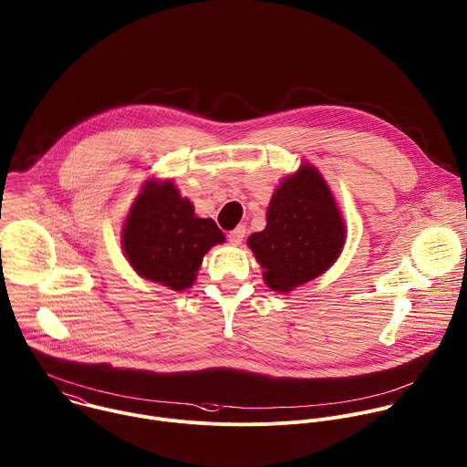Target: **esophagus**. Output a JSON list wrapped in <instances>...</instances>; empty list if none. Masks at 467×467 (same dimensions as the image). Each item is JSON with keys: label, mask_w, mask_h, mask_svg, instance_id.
Instances as JSON below:
<instances>
[{"label": "esophagus", "mask_w": 467, "mask_h": 467, "mask_svg": "<svg viewBox=\"0 0 467 467\" xmlns=\"http://www.w3.org/2000/svg\"><path fill=\"white\" fill-rule=\"evenodd\" d=\"M244 238H245V225H238L234 231L229 233V242L233 245H240L244 242Z\"/></svg>", "instance_id": "1"}]
</instances>
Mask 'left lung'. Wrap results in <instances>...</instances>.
<instances>
[{"label": "left lung", "mask_w": 467, "mask_h": 467, "mask_svg": "<svg viewBox=\"0 0 467 467\" xmlns=\"http://www.w3.org/2000/svg\"><path fill=\"white\" fill-rule=\"evenodd\" d=\"M265 229L247 238L264 282L278 293L317 278L341 256L347 225L323 178L309 163L285 176L275 189L265 213Z\"/></svg>", "instance_id": "1"}]
</instances>
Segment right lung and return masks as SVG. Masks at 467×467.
I'll return each mask as SVG.
<instances>
[{"label":"right lung","instance_id":"right-lung-1","mask_svg":"<svg viewBox=\"0 0 467 467\" xmlns=\"http://www.w3.org/2000/svg\"><path fill=\"white\" fill-rule=\"evenodd\" d=\"M213 218H200L174 180L150 178L142 183L122 223L120 245L133 271L172 291L196 282L203 256L223 244Z\"/></svg>","mask_w":467,"mask_h":467}]
</instances>
